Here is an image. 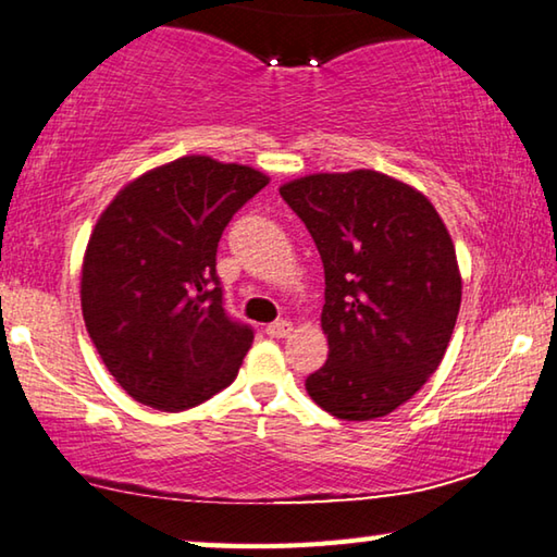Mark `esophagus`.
I'll return each instance as SVG.
<instances>
[{"label": "esophagus", "instance_id": "obj_1", "mask_svg": "<svg viewBox=\"0 0 557 557\" xmlns=\"http://www.w3.org/2000/svg\"><path fill=\"white\" fill-rule=\"evenodd\" d=\"M268 334H270V337H275V339L289 337V334H293V322H287V320L272 322V324H268Z\"/></svg>", "mask_w": 557, "mask_h": 557}]
</instances>
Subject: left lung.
I'll list each match as a JSON object with an SVG mask.
<instances>
[{"label":"left lung","mask_w":557,"mask_h":557,"mask_svg":"<svg viewBox=\"0 0 557 557\" xmlns=\"http://www.w3.org/2000/svg\"><path fill=\"white\" fill-rule=\"evenodd\" d=\"M324 264V367L317 406L344 421L399 409L436 372L461 307V270L444 220L421 190L357 168L280 185Z\"/></svg>","instance_id":"8db88e82"}]
</instances>
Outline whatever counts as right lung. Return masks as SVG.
<instances>
[{"label": "right lung", "instance_id": "obj_1", "mask_svg": "<svg viewBox=\"0 0 557 557\" xmlns=\"http://www.w3.org/2000/svg\"><path fill=\"white\" fill-rule=\"evenodd\" d=\"M270 175L183 156L128 181L96 220L82 264L86 332L111 376L158 411L233 384L252 330L227 320L215 252Z\"/></svg>", "mask_w": 557, "mask_h": 557}]
</instances>
